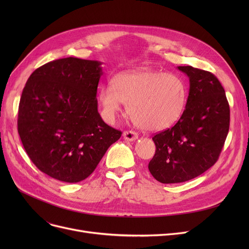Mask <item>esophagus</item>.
Returning a JSON list of instances; mask_svg holds the SVG:
<instances>
[{
    "label": "esophagus",
    "instance_id": "1",
    "mask_svg": "<svg viewBox=\"0 0 249 249\" xmlns=\"http://www.w3.org/2000/svg\"><path fill=\"white\" fill-rule=\"evenodd\" d=\"M123 137L127 141H134L138 138V134L134 131H125L123 133Z\"/></svg>",
    "mask_w": 249,
    "mask_h": 249
}]
</instances>
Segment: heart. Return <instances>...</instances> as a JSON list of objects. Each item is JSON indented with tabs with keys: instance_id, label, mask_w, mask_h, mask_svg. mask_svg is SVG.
<instances>
[{
	"instance_id": "1",
	"label": "heart",
	"mask_w": 249,
	"mask_h": 249,
	"mask_svg": "<svg viewBox=\"0 0 249 249\" xmlns=\"http://www.w3.org/2000/svg\"><path fill=\"white\" fill-rule=\"evenodd\" d=\"M99 101L105 119L112 122L124 104L133 122L145 131H160L174 125L184 112L187 89L178 75L152 70L123 71L104 85Z\"/></svg>"
}]
</instances>
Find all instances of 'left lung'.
Here are the masks:
<instances>
[{
	"label": "left lung",
	"instance_id": "left-lung-1",
	"mask_svg": "<svg viewBox=\"0 0 249 249\" xmlns=\"http://www.w3.org/2000/svg\"><path fill=\"white\" fill-rule=\"evenodd\" d=\"M190 81L186 108L177 124L152 137L155 154L148 164L162 184L190 180L217 161L230 122L225 90L211 72L191 65L178 67Z\"/></svg>",
	"mask_w": 249,
	"mask_h": 249
}]
</instances>
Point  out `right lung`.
Instances as JSON below:
<instances>
[{"mask_svg": "<svg viewBox=\"0 0 249 249\" xmlns=\"http://www.w3.org/2000/svg\"><path fill=\"white\" fill-rule=\"evenodd\" d=\"M102 62L76 57L50 61L23 89L18 132L32 162L47 176L77 182L95 171L121 131L98 112Z\"/></svg>", "mask_w": 249, "mask_h": 249, "instance_id": "right-lung-1", "label": "right lung"}]
</instances>
